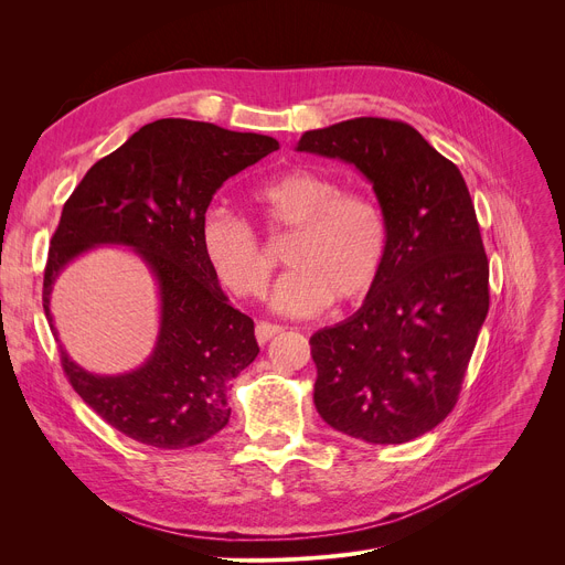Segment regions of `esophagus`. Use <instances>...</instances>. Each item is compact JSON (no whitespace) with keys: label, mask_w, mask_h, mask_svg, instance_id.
Wrapping results in <instances>:
<instances>
[{"label":"esophagus","mask_w":565,"mask_h":565,"mask_svg":"<svg viewBox=\"0 0 565 565\" xmlns=\"http://www.w3.org/2000/svg\"><path fill=\"white\" fill-rule=\"evenodd\" d=\"M279 332H281L279 324H273V322H267V320L256 322V341H258L260 345H265L267 341H270L273 337H277Z\"/></svg>","instance_id":"1"}]
</instances>
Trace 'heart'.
I'll use <instances>...</instances> for the list:
<instances>
[{
	"label": "heart",
	"mask_w": 565,
	"mask_h": 565,
	"mask_svg": "<svg viewBox=\"0 0 565 565\" xmlns=\"http://www.w3.org/2000/svg\"><path fill=\"white\" fill-rule=\"evenodd\" d=\"M270 231H295L286 249L292 267L273 292L288 316H313L332 300L354 305L377 286L387 260V222L380 205L345 192L332 175L290 169L254 190ZM201 249L220 281L237 298L254 300L270 286L275 265L254 226L224 207L201 222Z\"/></svg>",
	"instance_id": "heart-1"
}]
</instances>
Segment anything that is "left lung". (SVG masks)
I'll use <instances>...</instances> for the list:
<instances>
[{
    "label": "left lung",
    "mask_w": 565,
    "mask_h": 565,
    "mask_svg": "<svg viewBox=\"0 0 565 565\" xmlns=\"http://www.w3.org/2000/svg\"><path fill=\"white\" fill-rule=\"evenodd\" d=\"M373 183L387 260L362 309L311 337L313 403L334 430L403 444L456 407L490 307V267L460 169L412 126L360 116L302 135Z\"/></svg>",
    "instance_id": "1"
}]
</instances>
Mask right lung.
Listing matches in <instances>:
<instances>
[{
	"label": "right lung",
	"instance_id": "right-lung-1",
	"mask_svg": "<svg viewBox=\"0 0 565 565\" xmlns=\"http://www.w3.org/2000/svg\"><path fill=\"white\" fill-rule=\"evenodd\" d=\"M279 141L188 118H160L98 160L68 196L50 241L43 309L58 273L96 245L132 247L160 290V334L132 373L94 375L64 348L62 366L82 401L126 437L188 449L231 417L226 392L258 354L254 320L233 309L201 249V222L226 178Z\"/></svg>",
	"mask_w": 565,
	"mask_h": 565
}]
</instances>
